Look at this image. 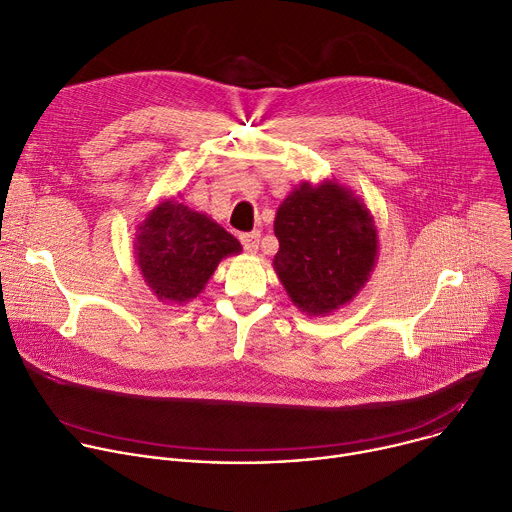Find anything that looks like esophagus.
Instances as JSON below:
<instances>
[{"instance_id": "34e87169", "label": "esophagus", "mask_w": 512, "mask_h": 512, "mask_svg": "<svg viewBox=\"0 0 512 512\" xmlns=\"http://www.w3.org/2000/svg\"><path fill=\"white\" fill-rule=\"evenodd\" d=\"M240 242H242L244 250L252 254V252H256V250H258V244H260V232L256 230V232H250V234H242V236H240Z\"/></svg>"}]
</instances>
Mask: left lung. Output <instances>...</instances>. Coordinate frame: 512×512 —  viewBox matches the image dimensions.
Wrapping results in <instances>:
<instances>
[{"label": "left lung", "instance_id": "left-lung-1", "mask_svg": "<svg viewBox=\"0 0 512 512\" xmlns=\"http://www.w3.org/2000/svg\"><path fill=\"white\" fill-rule=\"evenodd\" d=\"M274 234V270L307 315H325L350 303L378 254L370 211L333 181L319 187L305 183L293 191L276 211Z\"/></svg>", "mask_w": 512, "mask_h": 512}]
</instances>
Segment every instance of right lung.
Returning a JSON list of instances; mask_svg holds the SVG:
<instances>
[{"label": "right lung", "mask_w": 512, "mask_h": 512, "mask_svg": "<svg viewBox=\"0 0 512 512\" xmlns=\"http://www.w3.org/2000/svg\"><path fill=\"white\" fill-rule=\"evenodd\" d=\"M134 248L148 287L170 303L195 299L219 260L242 252L230 232L177 201H164L148 213Z\"/></svg>", "instance_id": "obj_1"}]
</instances>
